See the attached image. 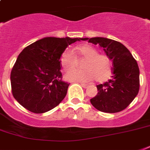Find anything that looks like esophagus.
<instances>
[{
    "instance_id": "34e87169",
    "label": "esophagus",
    "mask_w": 150,
    "mask_h": 150,
    "mask_svg": "<svg viewBox=\"0 0 150 150\" xmlns=\"http://www.w3.org/2000/svg\"><path fill=\"white\" fill-rule=\"evenodd\" d=\"M81 86H82L83 88H86L87 86H88V85L87 84H85V83H81Z\"/></svg>"
}]
</instances>
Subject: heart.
Masks as SVG:
<instances>
[{"instance_id":"b5f03b06","label":"heart","mask_w":150,"mask_h":150,"mask_svg":"<svg viewBox=\"0 0 150 150\" xmlns=\"http://www.w3.org/2000/svg\"><path fill=\"white\" fill-rule=\"evenodd\" d=\"M78 52L86 59L82 64L84 70L69 71L65 77L74 82H88L93 79L96 82H103L111 75V61L106 55L99 52L90 45H82L77 47ZM77 58L71 49H66L61 57V63L64 70H70L76 64Z\"/></svg>"}]
</instances>
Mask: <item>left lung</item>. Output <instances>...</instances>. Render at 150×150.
<instances>
[{
	"label": "left lung",
	"instance_id": "left-lung-1",
	"mask_svg": "<svg viewBox=\"0 0 150 150\" xmlns=\"http://www.w3.org/2000/svg\"><path fill=\"white\" fill-rule=\"evenodd\" d=\"M103 48L113 62L111 79L97 85L98 93L90 100L96 109L104 113L123 110L132 102L139 90V68L130 51L121 43L103 37L82 38Z\"/></svg>",
	"mask_w": 150,
	"mask_h": 150
}]
</instances>
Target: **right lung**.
Instances as JSON below:
<instances>
[{"instance_id": "right-lung-1", "label": "right lung", "mask_w": 150, "mask_h": 150, "mask_svg": "<svg viewBox=\"0 0 150 150\" xmlns=\"http://www.w3.org/2000/svg\"><path fill=\"white\" fill-rule=\"evenodd\" d=\"M82 38L45 37L23 49L11 72L13 96L28 110L43 114L65 97L69 83L62 81L61 55Z\"/></svg>"}]
</instances>
